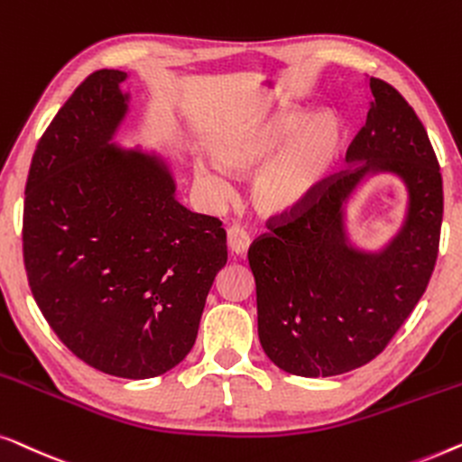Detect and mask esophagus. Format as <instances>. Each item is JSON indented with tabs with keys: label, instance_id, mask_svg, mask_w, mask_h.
I'll use <instances>...</instances> for the list:
<instances>
[{
	"label": "esophagus",
	"instance_id": "34e87169",
	"mask_svg": "<svg viewBox=\"0 0 462 462\" xmlns=\"http://www.w3.org/2000/svg\"><path fill=\"white\" fill-rule=\"evenodd\" d=\"M226 240H228V249L232 255H245V253L249 251L251 238H249V234L240 228V226H232V228H228Z\"/></svg>",
	"mask_w": 462,
	"mask_h": 462
}]
</instances>
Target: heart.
Segmentation results:
<instances>
[{
  "label": "heart",
  "instance_id": "heart-1",
  "mask_svg": "<svg viewBox=\"0 0 462 462\" xmlns=\"http://www.w3.org/2000/svg\"><path fill=\"white\" fill-rule=\"evenodd\" d=\"M343 129L335 115L276 106L213 132L207 140L219 167L251 180V205L265 217H282L308 203L333 173ZM194 178L207 192H224V178L209 163L194 165Z\"/></svg>",
  "mask_w": 462,
  "mask_h": 462
}]
</instances>
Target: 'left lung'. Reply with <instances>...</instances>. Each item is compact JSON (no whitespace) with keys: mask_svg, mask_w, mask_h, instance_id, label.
<instances>
[{"mask_svg":"<svg viewBox=\"0 0 462 462\" xmlns=\"http://www.w3.org/2000/svg\"><path fill=\"white\" fill-rule=\"evenodd\" d=\"M370 110L347 167L308 203L270 219L249 246L257 333L268 358L297 376H335L376 358L423 297L439 249L444 190L423 123L398 89L368 79ZM405 181L399 234L379 252L348 243L345 203L368 174Z\"/></svg>","mask_w":462,"mask_h":462,"instance_id":"1","label":"left lung"}]
</instances>
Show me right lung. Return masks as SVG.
<instances>
[{
    "instance_id": "add662e5",
    "label": "right lung",
    "mask_w": 462,
    "mask_h": 462,
    "mask_svg": "<svg viewBox=\"0 0 462 462\" xmlns=\"http://www.w3.org/2000/svg\"><path fill=\"white\" fill-rule=\"evenodd\" d=\"M127 73L96 70L39 140L24 190L29 287L64 346L102 373L151 379L186 358L217 272V217L175 199L159 154L113 138Z\"/></svg>"
}]
</instances>
